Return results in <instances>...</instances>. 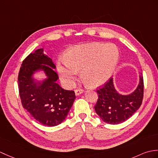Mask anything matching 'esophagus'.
<instances>
[{
  "label": "esophagus",
  "mask_w": 158,
  "mask_h": 158,
  "mask_svg": "<svg viewBox=\"0 0 158 158\" xmlns=\"http://www.w3.org/2000/svg\"><path fill=\"white\" fill-rule=\"evenodd\" d=\"M83 92V89H77L75 90V93L76 96H79L80 94H81Z\"/></svg>",
  "instance_id": "obj_1"
}]
</instances>
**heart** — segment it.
I'll return each instance as SVG.
<instances>
[{
    "label": "heart",
    "mask_w": 158,
    "mask_h": 158,
    "mask_svg": "<svg viewBox=\"0 0 158 158\" xmlns=\"http://www.w3.org/2000/svg\"><path fill=\"white\" fill-rule=\"evenodd\" d=\"M119 50L112 44L92 43L73 48L66 58L57 60V70L61 79L72 85L79 71L86 84L93 87L103 85L110 79L118 63Z\"/></svg>",
    "instance_id": "b5f03b06"
}]
</instances>
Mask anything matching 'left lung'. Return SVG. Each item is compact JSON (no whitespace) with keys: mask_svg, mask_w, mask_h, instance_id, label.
Here are the masks:
<instances>
[{"mask_svg":"<svg viewBox=\"0 0 158 158\" xmlns=\"http://www.w3.org/2000/svg\"><path fill=\"white\" fill-rule=\"evenodd\" d=\"M143 77L141 73L139 83L133 92L123 95L116 91L113 79L97 90L98 100L94 106L97 114L104 122L117 124L133 116L140 108L143 98Z\"/></svg>","mask_w":158,"mask_h":158,"instance_id":"obj_1","label":"left lung"}]
</instances>
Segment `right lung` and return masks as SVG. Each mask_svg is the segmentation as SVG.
Instances as JSON below:
<instances>
[{
	"label": "right lung",
	"mask_w": 158,
	"mask_h": 158,
	"mask_svg": "<svg viewBox=\"0 0 158 158\" xmlns=\"http://www.w3.org/2000/svg\"><path fill=\"white\" fill-rule=\"evenodd\" d=\"M55 69L52 60L40 48L25 58L18 76L22 106L36 120L48 127L63 122L75 99L74 91L65 90L57 83ZM40 70L47 78L38 82L33 75Z\"/></svg>",
	"instance_id": "1"
}]
</instances>
